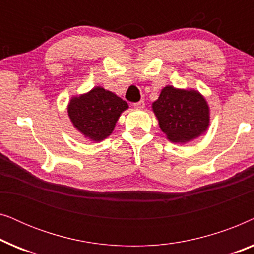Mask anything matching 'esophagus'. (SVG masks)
<instances>
[{
  "instance_id": "esophagus-1",
  "label": "esophagus",
  "mask_w": 254,
  "mask_h": 254,
  "mask_svg": "<svg viewBox=\"0 0 254 254\" xmlns=\"http://www.w3.org/2000/svg\"><path fill=\"white\" fill-rule=\"evenodd\" d=\"M144 105H145V104H144L143 100H140V102L134 104V107L136 110H142V109H144Z\"/></svg>"
}]
</instances>
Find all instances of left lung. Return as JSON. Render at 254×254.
I'll use <instances>...</instances> for the list:
<instances>
[{"mask_svg": "<svg viewBox=\"0 0 254 254\" xmlns=\"http://www.w3.org/2000/svg\"><path fill=\"white\" fill-rule=\"evenodd\" d=\"M151 109L161 130L173 143L185 144L196 140L210 124L209 105L195 89L166 85Z\"/></svg>", "mask_w": 254, "mask_h": 254, "instance_id": "left-lung-1", "label": "left lung"}]
</instances>
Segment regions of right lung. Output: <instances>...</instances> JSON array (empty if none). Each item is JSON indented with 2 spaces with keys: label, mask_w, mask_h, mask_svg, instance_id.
Here are the masks:
<instances>
[{
  "label": "right lung",
  "mask_w": 254,
  "mask_h": 254,
  "mask_svg": "<svg viewBox=\"0 0 254 254\" xmlns=\"http://www.w3.org/2000/svg\"><path fill=\"white\" fill-rule=\"evenodd\" d=\"M128 104L116 93L95 86L90 91L72 96L67 111L72 126L91 142H102L113 133Z\"/></svg>",
  "instance_id": "obj_1"
}]
</instances>
